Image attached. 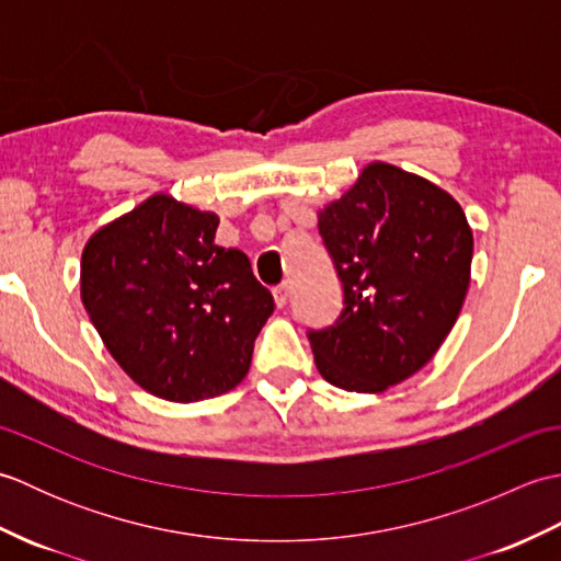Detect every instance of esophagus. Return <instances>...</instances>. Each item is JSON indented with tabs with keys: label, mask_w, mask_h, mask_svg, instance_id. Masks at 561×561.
<instances>
[{
	"label": "esophagus",
	"mask_w": 561,
	"mask_h": 561,
	"mask_svg": "<svg viewBox=\"0 0 561 561\" xmlns=\"http://www.w3.org/2000/svg\"><path fill=\"white\" fill-rule=\"evenodd\" d=\"M287 301H289V284L284 282V284H279V287H274V304L284 308L287 306Z\"/></svg>",
	"instance_id": "esophagus-1"
}]
</instances>
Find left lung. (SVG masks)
<instances>
[{
	"label": "left lung",
	"instance_id": "obj_1",
	"mask_svg": "<svg viewBox=\"0 0 561 561\" xmlns=\"http://www.w3.org/2000/svg\"><path fill=\"white\" fill-rule=\"evenodd\" d=\"M342 282L335 323L308 330L328 383L383 392L432 362L470 287L472 231L446 190L374 161L318 214Z\"/></svg>",
	"mask_w": 561,
	"mask_h": 561
}]
</instances>
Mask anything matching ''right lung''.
<instances>
[{
  "label": "right lung",
  "instance_id": "add662e5",
  "mask_svg": "<svg viewBox=\"0 0 561 561\" xmlns=\"http://www.w3.org/2000/svg\"><path fill=\"white\" fill-rule=\"evenodd\" d=\"M217 226V214L161 193L93 233L81 255V301L103 344L171 402L241 383L274 311L243 250L214 243Z\"/></svg>",
  "mask_w": 561,
  "mask_h": 561
}]
</instances>
